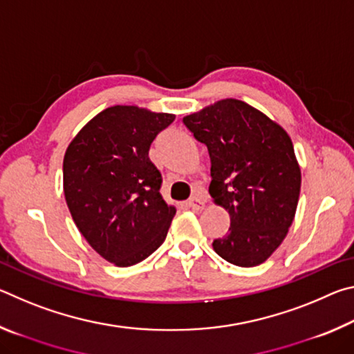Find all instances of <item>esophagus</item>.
Segmentation results:
<instances>
[{
  "instance_id": "34e87169",
  "label": "esophagus",
  "mask_w": 354,
  "mask_h": 354,
  "mask_svg": "<svg viewBox=\"0 0 354 354\" xmlns=\"http://www.w3.org/2000/svg\"><path fill=\"white\" fill-rule=\"evenodd\" d=\"M205 205H206L205 200L200 198V196H194V198H190L187 201V206L190 209H194V211H201V209L205 207Z\"/></svg>"
}]
</instances>
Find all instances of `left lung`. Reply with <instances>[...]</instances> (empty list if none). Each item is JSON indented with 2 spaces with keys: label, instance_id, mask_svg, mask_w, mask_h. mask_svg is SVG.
Returning <instances> with one entry per match:
<instances>
[{
  "label": "left lung",
  "instance_id": "1",
  "mask_svg": "<svg viewBox=\"0 0 354 354\" xmlns=\"http://www.w3.org/2000/svg\"><path fill=\"white\" fill-rule=\"evenodd\" d=\"M211 158L209 194L227 211L230 231L214 251L239 267L270 257L289 232L301 189L289 134L245 101L226 98L183 118Z\"/></svg>",
  "mask_w": 354,
  "mask_h": 354
}]
</instances>
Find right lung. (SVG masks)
I'll return each instance as SVG.
<instances>
[{
    "label": "right lung",
    "mask_w": 354,
    "mask_h": 354,
    "mask_svg": "<svg viewBox=\"0 0 354 354\" xmlns=\"http://www.w3.org/2000/svg\"><path fill=\"white\" fill-rule=\"evenodd\" d=\"M173 113L112 106L95 115L64 156V195L88 245L117 267L154 253L167 237L175 206L160 195L162 176L149 160L151 142Z\"/></svg>",
    "instance_id": "obj_1"
}]
</instances>
